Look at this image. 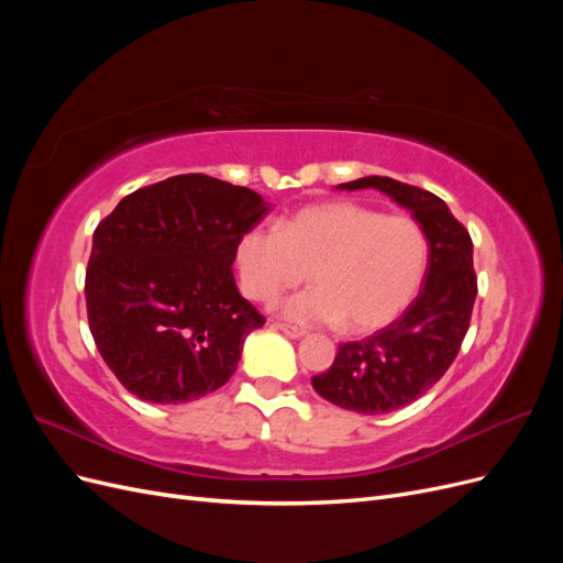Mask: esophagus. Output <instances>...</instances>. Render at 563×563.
<instances>
[{
    "instance_id": "obj_1",
    "label": "esophagus",
    "mask_w": 563,
    "mask_h": 563,
    "mask_svg": "<svg viewBox=\"0 0 563 563\" xmlns=\"http://www.w3.org/2000/svg\"><path fill=\"white\" fill-rule=\"evenodd\" d=\"M275 329H277V331H282V333H284V335H288V338H302V335H305V331H302V329L291 327V323H275Z\"/></svg>"
}]
</instances>
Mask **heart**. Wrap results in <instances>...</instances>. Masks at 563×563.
<instances>
[{
    "instance_id": "obj_1",
    "label": "heart",
    "mask_w": 563,
    "mask_h": 563,
    "mask_svg": "<svg viewBox=\"0 0 563 563\" xmlns=\"http://www.w3.org/2000/svg\"><path fill=\"white\" fill-rule=\"evenodd\" d=\"M430 261V242L416 218L385 216L356 201H327L284 220L255 225L236 242L244 294L275 302L286 288L314 282L282 305L298 323L366 333L387 327L413 300Z\"/></svg>"
}]
</instances>
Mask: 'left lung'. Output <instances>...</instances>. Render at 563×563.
<instances>
[{"mask_svg":"<svg viewBox=\"0 0 563 563\" xmlns=\"http://www.w3.org/2000/svg\"><path fill=\"white\" fill-rule=\"evenodd\" d=\"M380 190L411 211L430 242L428 272L418 298L389 327L338 347L327 373L312 378L317 395L354 413L378 416L422 397L453 364L470 329L476 298L472 240L446 201L385 176L338 185Z\"/></svg>","mask_w":563,"mask_h":563,"instance_id":"1","label":"left lung"}]
</instances>
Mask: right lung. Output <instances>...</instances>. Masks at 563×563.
Instances as JSON below:
<instances>
[{
    "label": "right lung",
    "instance_id": "add662e5",
    "mask_svg": "<svg viewBox=\"0 0 563 563\" xmlns=\"http://www.w3.org/2000/svg\"><path fill=\"white\" fill-rule=\"evenodd\" d=\"M269 211L258 192L203 174L141 187L93 232L87 312L96 347L131 395L185 404L223 387L265 317L236 291L240 236Z\"/></svg>",
    "mask_w": 563,
    "mask_h": 563
}]
</instances>
